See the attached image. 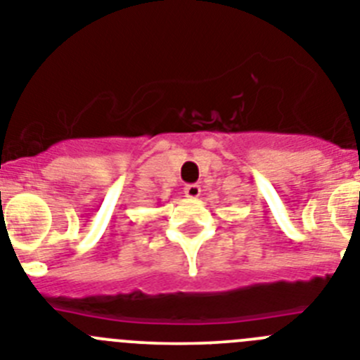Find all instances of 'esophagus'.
I'll use <instances>...</instances> for the list:
<instances>
[{"instance_id":"obj_1","label":"esophagus","mask_w":360,"mask_h":360,"mask_svg":"<svg viewBox=\"0 0 360 360\" xmlns=\"http://www.w3.org/2000/svg\"><path fill=\"white\" fill-rule=\"evenodd\" d=\"M184 195H186L187 198H198V196L202 195V187L196 186V184H189V186L184 187Z\"/></svg>"}]
</instances>
